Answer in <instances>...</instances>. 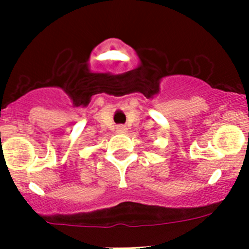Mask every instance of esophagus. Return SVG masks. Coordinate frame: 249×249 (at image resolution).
Wrapping results in <instances>:
<instances>
[{
  "mask_svg": "<svg viewBox=\"0 0 249 249\" xmlns=\"http://www.w3.org/2000/svg\"><path fill=\"white\" fill-rule=\"evenodd\" d=\"M117 131H119V132H125V131H126V127H125L124 125H119V126L117 127Z\"/></svg>",
  "mask_w": 249,
  "mask_h": 249,
  "instance_id": "obj_1",
  "label": "esophagus"
}]
</instances>
